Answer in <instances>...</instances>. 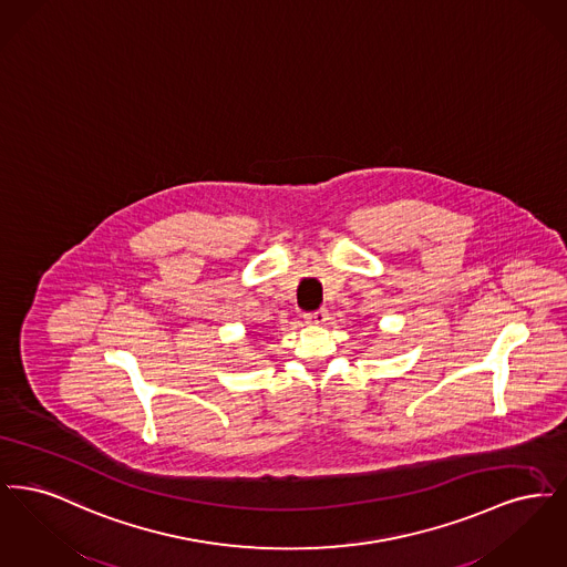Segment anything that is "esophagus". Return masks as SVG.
<instances>
[{
    "mask_svg": "<svg viewBox=\"0 0 567 567\" xmlns=\"http://www.w3.org/2000/svg\"><path fill=\"white\" fill-rule=\"evenodd\" d=\"M303 321L308 324H327V321H329V312H327V310L308 312V315H303Z\"/></svg>",
    "mask_w": 567,
    "mask_h": 567,
    "instance_id": "esophagus-1",
    "label": "esophagus"
}]
</instances>
